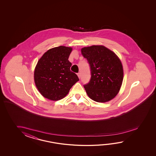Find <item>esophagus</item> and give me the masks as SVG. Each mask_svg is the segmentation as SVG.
<instances>
[{
    "mask_svg": "<svg viewBox=\"0 0 156 156\" xmlns=\"http://www.w3.org/2000/svg\"><path fill=\"white\" fill-rule=\"evenodd\" d=\"M77 76L79 77V78L80 79V77H81V73H77Z\"/></svg>",
    "mask_w": 156,
    "mask_h": 156,
    "instance_id": "obj_1",
    "label": "esophagus"
}]
</instances>
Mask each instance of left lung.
<instances>
[{
	"mask_svg": "<svg viewBox=\"0 0 156 156\" xmlns=\"http://www.w3.org/2000/svg\"><path fill=\"white\" fill-rule=\"evenodd\" d=\"M81 53L89 63L91 79L84 85L91 99L105 103L115 98L123 80V69L119 57L104 46L83 47Z\"/></svg>",
	"mask_w": 156,
	"mask_h": 156,
	"instance_id": "left-lung-1",
	"label": "left lung"
}]
</instances>
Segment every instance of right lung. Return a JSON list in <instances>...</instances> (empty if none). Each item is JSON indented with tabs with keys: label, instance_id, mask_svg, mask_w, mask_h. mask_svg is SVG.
<instances>
[{
	"label": "right lung",
	"instance_id": "1",
	"mask_svg": "<svg viewBox=\"0 0 156 156\" xmlns=\"http://www.w3.org/2000/svg\"><path fill=\"white\" fill-rule=\"evenodd\" d=\"M73 48L60 46L43 54L38 61L34 80L41 94L48 99L57 101L66 96L72 86L79 79L70 70L69 57Z\"/></svg>",
	"mask_w": 156,
	"mask_h": 156
}]
</instances>
